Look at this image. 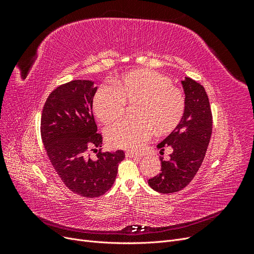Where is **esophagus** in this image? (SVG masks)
Wrapping results in <instances>:
<instances>
[{"instance_id": "34e87169", "label": "esophagus", "mask_w": 254, "mask_h": 254, "mask_svg": "<svg viewBox=\"0 0 254 254\" xmlns=\"http://www.w3.org/2000/svg\"><path fill=\"white\" fill-rule=\"evenodd\" d=\"M126 157L127 158H140L141 156L137 155V153H134V152H131V151H126Z\"/></svg>"}]
</instances>
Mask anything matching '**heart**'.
Instances as JSON below:
<instances>
[{"label": "heart", "instance_id": "heart-1", "mask_svg": "<svg viewBox=\"0 0 254 254\" xmlns=\"http://www.w3.org/2000/svg\"><path fill=\"white\" fill-rule=\"evenodd\" d=\"M114 86L102 84L93 97L96 118L106 124L117 121L125 105L137 103L134 114L139 120H124L107 130V141L115 148L139 150L152 133L174 130L186 110L181 89L173 86L167 76L151 70H134L114 80Z\"/></svg>", "mask_w": 254, "mask_h": 254}]
</instances>
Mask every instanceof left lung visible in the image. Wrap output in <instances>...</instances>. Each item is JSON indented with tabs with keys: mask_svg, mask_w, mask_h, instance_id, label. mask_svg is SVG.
Here are the masks:
<instances>
[{
	"mask_svg": "<svg viewBox=\"0 0 254 254\" xmlns=\"http://www.w3.org/2000/svg\"><path fill=\"white\" fill-rule=\"evenodd\" d=\"M186 94V110L172 133L157 145L160 152L173 148L170 161L161 158V173L148 180L159 193H176L193 180L202 164L212 134V112L206 92L190 77L181 80Z\"/></svg>",
	"mask_w": 254,
	"mask_h": 254,
	"instance_id": "left-lung-1",
	"label": "left lung"
}]
</instances>
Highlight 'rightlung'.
<instances>
[{
	"label": "right lung",
	"instance_id": "add662e5",
	"mask_svg": "<svg viewBox=\"0 0 254 254\" xmlns=\"http://www.w3.org/2000/svg\"><path fill=\"white\" fill-rule=\"evenodd\" d=\"M97 91L92 80H73L61 84L49 95L41 117V137L53 167L65 187L82 197L94 198L109 190L125 152L96 153L103 137L92 114Z\"/></svg>",
	"mask_w": 254,
	"mask_h": 254
}]
</instances>
